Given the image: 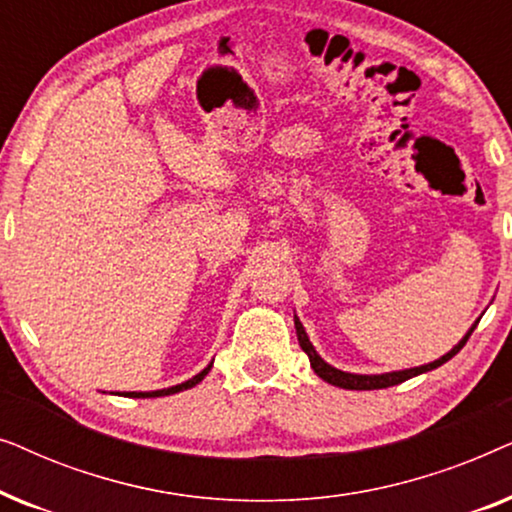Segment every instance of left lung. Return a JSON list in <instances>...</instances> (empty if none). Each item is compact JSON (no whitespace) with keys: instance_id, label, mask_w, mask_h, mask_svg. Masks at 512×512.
Segmentation results:
<instances>
[{"instance_id":"1","label":"left lung","mask_w":512,"mask_h":512,"mask_svg":"<svg viewBox=\"0 0 512 512\" xmlns=\"http://www.w3.org/2000/svg\"><path fill=\"white\" fill-rule=\"evenodd\" d=\"M475 326H478V321H475ZM475 326L471 328V331L466 333V338L459 342L457 347L452 349V352H447L445 356H440L438 361L433 363H426V366H419V368H410V370H398V373H387V375H352V373H342V370L328 366V363L321 359V356L314 352L312 342L307 340V333L303 324H300L298 317H296V335H298V342L300 347H303V352L310 356V366L314 368V373H317L321 380H326L328 384H335V387L340 389H356V391H370V389H387V387H394V384H401L405 380H410V377L415 375H422L426 373V370H433L438 366H443L445 361H450L454 354L459 352L461 347L466 345L468 338H471V333L475 331Z\"/></svg>"}]
</instances>
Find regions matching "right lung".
<instances>
[{"instance_id":"right-lung-1","label":"right lung","mask_w":512,"mask_h":512,"mask_svg":"<svg viewBox=\"0 0 512 512\" xmlns=\"http://www.w3.org/2000/svg\"><path fill=\"white\" fill-rule=\"evenodd\" d=\"M209 370H212V363H209V366L202 370V373H198L193 377V380H188V382H184V384H177V387H170V389H160V391H130V394H123V396H132V398H156V396H170V394H179V391H184V389H191V387H195V384L198 382H202L205 380V375L209 373Z\"/></svg>"}]
</instances>
